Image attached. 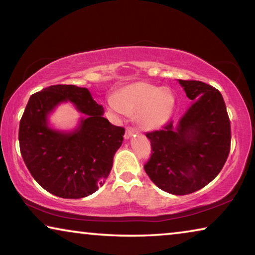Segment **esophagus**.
Returning <instances> with one entry per match:
<instances>
[{"mask_svg": "<svg viewBox=\"0 0 255 255\" xmlns=\"http://www.w3.org/2000/svg\"><path fill=\"white\" fill-rule=\"evenodd\" d=\"M136 132H137L136 129H133V128H127V129H126V132H125V135H124L125 139H129V138L132 137L133 135H135Z\"/></svg>", "mask_w": 255, "mask_h": 255, "instance_id": "1", "label": "esophagus"}]
</instances>
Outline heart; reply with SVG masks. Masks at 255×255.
Segmentation results:
<instances>
[{
  "label": "heart",
  "mask_w": 255,
  "mask_h": 255,
  "mask_svg": "<svg viewBox=\"0 0 255 255\" xmlns=\"http://www.w3.org/2000/svg\"><path fill=\"white\" fill-rule=\"evenodd\" d=\"M176 99L166 86L136 82L109 98L108 107L118 116L133 114L138 125L146 131L158 130L170 122L175 109Z\"/></svg>",
  "instance_id": "b5f03b06"
}]
</instances>
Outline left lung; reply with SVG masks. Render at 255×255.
I'll return each instance as SVG.
<instances>
[{
	"label": "left lung",
	"mask_w": 255,
	"mask_h": 255,
	"mask_svg": "<svg viewBox=\"0 0 255 255\" xmlns=\"http://www.w3.org/2000/svg\"><path fill=\"white\" fill-rule=\"evenodd\" d=\"M192 100L179 122L146 133L152 156L145 172L163 191L189 195L211 182L231 147V124L221 92L200 81L178 80Z\"/></svg>",
	"instance_id": "8db88e82"
}]
</instances>
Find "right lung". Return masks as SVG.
Returning <instances> with one entry per match:
<instances>
[{
    "label": "right lung",
    "mask_w": 255,
    "mask_h": 255,
    "mask_svg": "<svg viewBox=\"0 0 255 255\" xmlns=\"http://www.w3.org/2000/svg\"><path fill=\"white\" fill-rule=\"evenodd\" d=\"M84 114L75 128L62 131L49 122L62 103ZM105 110L86 88L51 85L30 97L19 127L20 152L33 179L65 199L88 197L109 175L125 129L103 117Z\"/></svg>",
    "instance_id": "obj_1"
}]
</instances>
